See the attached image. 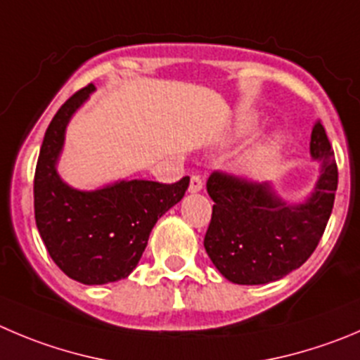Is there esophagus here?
Instances as JSON below:
<instances>
[{"instance_id":"esophagus-1","label":"esophagus","mask_w":360,"mask_h":360,"mask_svg":"<svg viewBox=\"0 0 360 360\" xmlns=\"http://www.w3.org/2000/svg\"><path fill=\"white\" fill-rule=\"evenodd\" d=\"M203 189V178L200 174H191V184H189V191L191 193H198V191Z\"/></svg>"}]
</instances>
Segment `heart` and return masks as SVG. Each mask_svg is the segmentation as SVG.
<instances>
[{"label": "heart", "instance_id": "b5f03b06", "mask_svg": "<svg viewBox=\"0 0 360 360\" xmlns=\"http://www.w3.org/2000/svg\"><path fill=\"white\" fill-rule=\"evenodd\" d=\"M256 129H258V120L252 118V116H244L237 127V136L245 138V136L255 134ZM279 152L281 141L277 138L263 143L258 148L252 150L251 155L248 157V160H245V171H248L251 176H262V174H265L266 171L274 166V162H276L277 157H279Z\"/></svg>", "mask_w": 360, "mask_h": 360}]
</instances>
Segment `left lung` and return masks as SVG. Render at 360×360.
Masks as SVG:
<instances>
[{
	"instance_id": "1",
	"label": "left lung",
	"mask_w": 360,
	"mask_h": 360,
	"mask_svg": "<svg viewBox=\"0 0 360 360\" xmlns=\"http://www.w3.org/2000/svg\"><path fill=\"white\" fill-rule=\"evenodd\" d=\"M311 155L320 162L314 193L286 205L269 184L214 171L207 191L214 200L205 249L219 272L237 285H265L307 262L330 217L338 164L323 125L311 132Z\"/></svg>"
}]
</instances>
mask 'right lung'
Masks as SVG:
<instances>
[{
    "label": "right lung",
    "instance_id": "obj_1",
    "mask_svg": "<svg viewBox=\"0 0 360 360\" xmlns=\"http://www.w3.org/2000/svg\"><path fill=\"white\" fill-rule=\"evenodd\" d=\"M95 90L75 91L54 115L44 136L33 180L39 233L53 262L83 285H105L136 269L155 222L182 200L189 176L174 184L131 180L104 189L75 191L61 182L56 160L65 127Z\"/></svg>",
    "mask_w": 360,
    "mask_h": 360
}]
</instances>
